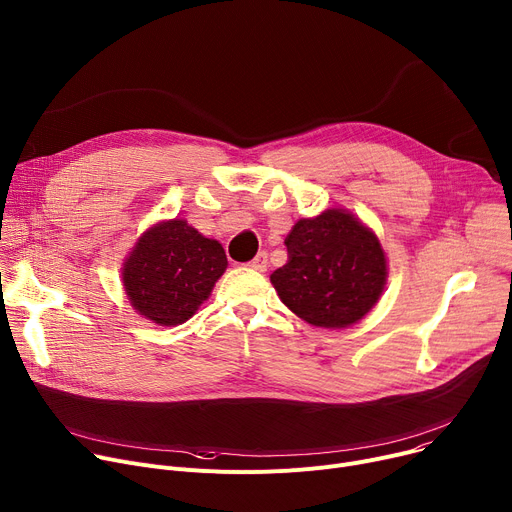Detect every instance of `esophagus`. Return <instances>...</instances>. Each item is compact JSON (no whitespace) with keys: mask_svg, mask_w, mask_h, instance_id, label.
I'll use <instances>...</instances> for the list:
<instances>
[{"mask_svg":"<svg viewBox=\"0 0 512 512\" xmlns=\"http://www.w3.org/2000/svg\"><path fill=\"white\" fill-rule=\"evenodd\" d=\"M248 266H250L252 270L264 272V270H266V266H268V254H266V252H258V254H256V258H254L252 262H248Z\"/></svg>","mask_w":512,"mask_h":512,"instance_id":"obj_1","label":"esophagus"}]
</instances>
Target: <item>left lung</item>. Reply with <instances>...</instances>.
<instances>
[{
	"instance_id": "8db88e82",
	"label": "left lung",
	"mask_w": 512,
	"mask_h": 512,
	"mask_svg": "<svg viewBox=\"0 0 512 512\" xmlns=\"http://www.w3.org/2000/svg\"><path fill=\"white\" fill-rule=\"evenodd\" d=\"M289 260L270 274L281 301L311 326L348 328L383 293L387 260L377 235L344 209L299 219L285 240Z\"/></svg>"
}]
</instances>
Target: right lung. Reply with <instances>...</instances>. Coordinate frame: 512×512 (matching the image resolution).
Masks as SVG:
<instances>
[{"label":"right lung","mask_w":512,"mask_h":512,"mask_svg":"<svg viewBox=\"0 0 512 512\" xmlns=\"http://www.w3.org/2000/svg\"><path fill=\"white\" fill-rule=\"evenodd\" d=\"M227 268L223 246L184 219L155 223L123 264V285L139 316L157 326H178L209 299Z\"/></svg>","instance_id":"1"}]
</instances>
